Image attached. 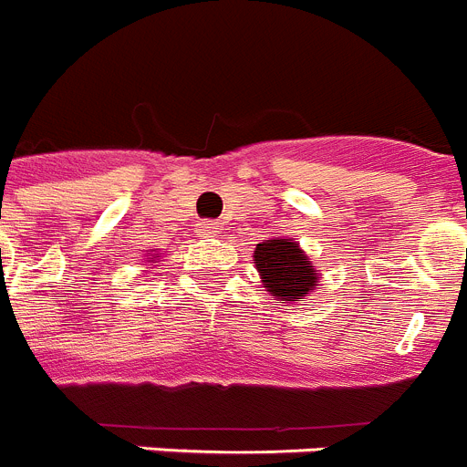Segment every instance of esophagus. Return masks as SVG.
<instances>
[{
	"mask_svg": "<svg viewBox=\"0 0 467 467\" xmlns=\"http://www.w3.org/2000/svg\"><path fill=\"white\" fill-rule=\"evenodd\" d=\"M196 234H198V236H203V238L214 236V234H217V224H214V222H201V224H198V229H196Z\"/></svg>",
	"mask_w": 467,
	"mask_h": 467,
	"instance_id": "34e87169",
	"label": "esophagus"
}]
</instances>
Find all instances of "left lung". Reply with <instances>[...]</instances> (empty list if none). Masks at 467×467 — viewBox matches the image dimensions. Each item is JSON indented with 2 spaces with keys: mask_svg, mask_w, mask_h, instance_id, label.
<instances>
[{
  "mask_svg": "<svg viewBox=\"0 0 467 467\" xmlns=\"http://www.w3.org/2000/svg\"><path fill=\"white\" fill-rule=\"evenodd\" d=\"M254 266L262 275L264 287H269L271 295L283 304L304 299L317 283L306 254L290 238H271L259 243L254 250Z\"/></svg>",
  "mask_w": 467,
  "mask_h": 467,
  "instance_id": "obj_1",
  "label": "left lung"
}]
</instances>
